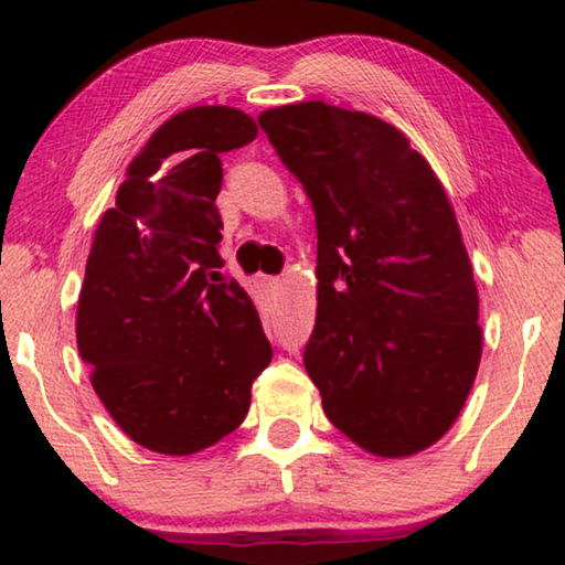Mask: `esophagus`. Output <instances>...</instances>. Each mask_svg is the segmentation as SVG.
Returning <instances> with one entry per match:
<instances>
[{"mask_svg":"<svg viewBox=\"0 0 565 565\" xmlns=\"http://www.w3.org/2000/svg\"><path fill=\"white\" fill-rule=\"evenodd\" d=\"M262 284H264L269 291H279L281 279H279V276H262Z\"/></svg>","mask_w":565,"mask_h":565,"instance_id":"1","label":"esophagus"}]
</instances>
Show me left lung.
<instances>
[{
  "label": "left lung",
  "instance_id": "left-lung-1",
  "mask_svg": "<svg viewBox=\"0 0 565 565\" xmlns=\"http://www.w3.org/2000/svg\"><path fill=\"white\" fill-rule=\"evenodd\" d=\"M259 121L317 212L303 366L323 414L366 454L426 451L461 414L483 349L444 184L404 131L366 111L299 102Z\"/></svg>",
  "mask_w": 565,
  "mask_h": 565
}]
</instances>
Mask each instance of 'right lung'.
I'll list each match as a JSON object with an SVG mask.
<instances>
[{
	"label": "right lung",
	"mask_w": 565,
	"mask_h": 565,
	"mask_svg": "<svg viewBox=\"0 0 565 565\" xmlns=\"http://www.w3.org/2000/svg\"><path fill=\"white\" fill-rule=\"evenodd\" d=\"M259 127L234 107H191L151 134L94 234L76 349L134 444L191 456L236 431L271 361L259 311L222 279L218 154Z\"/></svg>",
	"instance_id": "1"
}]
</instances>
